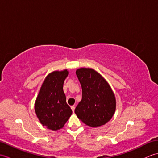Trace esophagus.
Masks as SVG:
<instances>
[{
	"label": "esophagus",
	"instance_id": "esophagus-1",
	"mask_svg": "<svg viewBox=\"0 0 158 158\" xmlns=\"http://www.w3.org/2000/svg\"><path fill=\"white\" fill-rule=\"evenodd\" d=\"M70 108H71V109H72V110H73V112L75 111V106H70Z\"/></svg>",
	"mask_w": 158,
	"mask_h": 158
}]
</instances>
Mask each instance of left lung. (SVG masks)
<instances>
[{
	"mask_svg": "<svg viewBox=\"0 0 158 158\" xmlns=\"http://www.w3.org/2000/svg\"><path fill=\"white\" fill-rule=\"evenodd\" d=\"M76 75L82 88V99L75 110L77 117L90 127L105 125L115 112V94L95 70L80 68L76 70Z\"/></svg>",
	"mask_w": 158,
	"mask_h": 158,
	"instance_id": "1",
	"label": "left lung"
}]
</instances>
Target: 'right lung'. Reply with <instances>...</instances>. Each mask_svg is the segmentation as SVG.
<instances>
[{"label":"right lung","instance_id":"1","mask_svg":"<svg viewBox=\"0 0 158 158\" xmlns=\"http://www.w3.org/2000/svg\"><path fill=\"white\" fill-rule=\"evenodd\" d=\"M68 75L67 69L48 74L35 100V110L40 123L53 131L62 128L73 113L63 90Z\"/></svg>","mask_w":158,"mask_h":158}]
</instances>
